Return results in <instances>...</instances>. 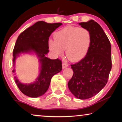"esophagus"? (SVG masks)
Masks as SVG:
<instances>
[{"label":"esophagus","mask_w":122,"mask_h":122,"mask_svg":"<svg viewBox=\"0 0 122 122\" xmlns=\"http://www.w3.org/2000/svg\"><path fill=\"white\" fill-rule=\"evenodd\" d=\"M68 64H67V63H63L62 68H63V69H64V68L68 67Z\"/></svg>","instance_id":"34e87169"}]
</instances>
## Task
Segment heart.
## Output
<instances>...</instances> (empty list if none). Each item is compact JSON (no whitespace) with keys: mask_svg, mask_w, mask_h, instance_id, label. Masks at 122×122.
<instances>
[{"mask_svg":"<svg viewBox=\"0 0 122 122\" xmlns=\"http://www.w3.org/2000/svg\"><path fill=\"white\" fill-rule=\"evenodd\" d=\"M54 38L48 41L49 49L56 55H61L66 50V58L73 61H81L86 56L92 42L89 30L73 26L56 31Z\"/></svg>","mask_w":122,"mask_h":122,"instance_id":"b5f03b06","label":"heart"}]
</instances>
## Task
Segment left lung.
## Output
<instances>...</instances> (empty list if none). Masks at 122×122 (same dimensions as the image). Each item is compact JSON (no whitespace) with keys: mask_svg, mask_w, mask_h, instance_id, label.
Instances as JSON below:
<instances>
[{"mask_svg":"<svg viewBox=\"0 0 122 122\" xmlns=\"http://www.w3.org/2000/svg\"><path fill=\"white\" fill-rule=\"evenodd\" d=\"M89 30L92 42L86 56L71 64L73 73L68 88L76 98L86 99L98 94L106 86L112 69L111 45L101 25L93 20L79 23Z\"/></svg>","mask_w":122,"mask_h":122,"instance_id":"obj_1","label":"left lung"}]
</instances>
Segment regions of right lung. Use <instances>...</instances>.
I'll return each instance as SVG.
<instances>
[{
  "instance_id": "1",
  "label": "right lung",
  "mask_w": 122,
  "mask_h": 122,
  "mask_svg": "<svg viewBox=\"0 0 122 122\" xmlns=\"http://www.w3.org/2000/svg\"><path fill=\"white\" fill-rule=\"evenodd\" d=\"M61 25V23L51 24L39 21L25 30L18 36L13 52V66H15L16 58L20 54L33 53H36L41 65L39 74L34 82L24 84L14 76L18 87L25 96L31 98L42 96L48 89L53 76L61 71V60L58 58L51 59L46 56L49 51V36ZM15 71L14 69L13 72Z\"/></svg>"
}]
</instances>
